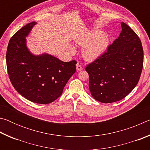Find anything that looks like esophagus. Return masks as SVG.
I'll return each instance as SVG.
<instances>
[{"label":"esophagus","instance_id":"obj_1","mask_svg":"<svg viewBox=\"0 0 150 150\" xmlns=\"http://www.w3.org/2000/svg\"><path fill=\"white\" fill-rule=\"evenodd\" d=\"M76 68H77V71H81L83 69L82 66H81L79 63H77V65H76Z\"/></svg>","mask_w":150,"mask_h":150}]
</instances>
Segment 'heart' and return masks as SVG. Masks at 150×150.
<instances>
[{
	"label": "heart",
	"mask_w": 150,
	"mask_h": 150,
	"mask_svg": "<svg viewBox=\"0 0 150 150\" xmlns=\"http://www.w3.org/2000/svg\"><path fill=\"white\" fill-rule=\"evenodd\" d=\"M75 42L82 46L84 45L82 49L83 57L88 62H93L106 52L110 45V39L108 35L103 32L94 30L77 37ZM69 50L71 53L75 51L72 45H69Z\"/></svg>",
	"instance_id": "1"
}]
</instances>
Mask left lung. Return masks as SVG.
<instances>
[{
    "label": "left lung",
    "instance_id": "8db88e82",
    "mask_svg": "<svg viewBox=\"0 0 150 150\" xmlns=\"http://www.w3.org/2000/svg\"><path fill=\"white\" fill-rule=\"evenodd\" d=\"M118 39L106 52L85 68L89 75L88 87L95 100L103 103L120 100L132 91L140 77L144 52L139 37L121 22Z\"/></svg>",
    "mask_w": 150,
    "mask_h": 150
}]
</instances>
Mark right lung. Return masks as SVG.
<instances>
[{
    "label": "right lung",
    "instance_id": "right-lung-1",
    "mask_svg": "<svg viewBox=\"0 0 150 150\" xmlns=\"http://www.w3.org/2000/svg\"><path fill=\"white\" fill-rule=\"evenodd\" d=\"M37 22L22 27L10 40L6 51L8 76L18 93L38 104H49L62 95L63 88L76 71V61L64 62L44 53L30 52L26 38Z\"/></svg>",
    "mask_w": 150,
    "mask_h": 150
}]
</instances>
